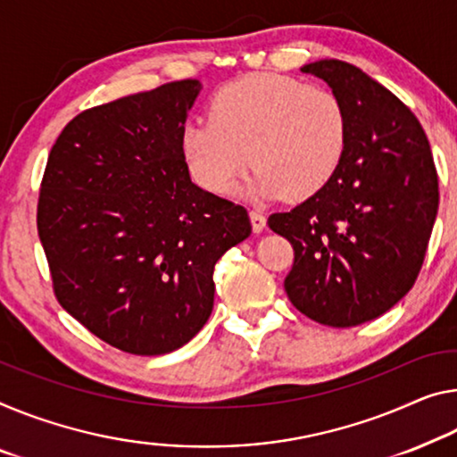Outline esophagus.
Here are the masks:
<instances>
[{"instance_id": "esophagus-1", "label": "esophagus", "mask_w": 457, "mask_h": 457, "mask_svg": "<svg viewBox=\"0 0 457 457\" xmlns=\"http://www.w3.org/2000/svg\"><path fill=\"white\" fill-rule=\"evenodd\" d=\"M249 219H251V227H253V233H263L265 230V224H268V220H265V216L259 212V210H251L249 212Z\"/></svg>"}]
</instances>
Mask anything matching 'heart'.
<instances>
[{
  "label": "heart",
  "mask_w": 457,
  "mask_h": 457,
  "mask_svg": "<svg viewBox=\"0 0 457 457\" xmlns=\"http://www.w3.org/2000/svg\"><path fill=\"white\" fill-rule=\"evenodd\" d=\"M345 143L347 114L331 89L251 73L219 89L208 122L184 126L181 157L208 192L228 194L253 163L247 194L304 200L333 179Z\"/></svg>",
  "instance_id": "1"
}]
</instances>
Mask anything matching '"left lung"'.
<instances>
[{
    "label": "left lung",
    "mask_w": 457,
    "mask_h": 457,
    "mask_svg": "<svg viewBox=\"0 0 457 457\" xmlns=\"http://www.w3.org/2000/svg\"><path fill=\"white\" fill-rule=\"evenodd\" d=\"M347 114L341 165L319 194L268 219L294 247L284 287L308 319L355 327L390 311L423 265L439 206L429 140L392 91L345 61L308 62Z\"/></svg>",
    "instance_id": "obj_1"
}]
</instances>
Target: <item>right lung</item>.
Masks as SVG:
<instances>
[{
    "label": "right lung",
    "mask_w": 457,
    "mask_h": 457,
    "mask_svg": "<svg viewBox=\"0 0 457 457\" xmlns=\"http://www.w3.org/2000/svg\"><path fill=\"white\" fill-rule=\"evenodd\" d=\"M202 89L165 83L81 112L53 145L38 237L61 306L108 345L163 355L214 306V265L247 210L189 179L181 130Z\"/></svg>",
    "instance_id": "add662e5"
}]
</instances>
